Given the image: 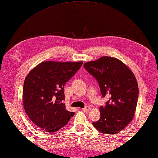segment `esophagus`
Masks as SVG:
<instances>
[{
	"instance_id": "obj_1",
	"label": "esophagus",
	"mask_w": 158,
	"mask_h": 158,
	"mask_svg": "<svg viewBox=\"0 0 158 158\" xmlns=\"http://www.w3.org/2000/svg\"><path fill=\"white\" fill-rule=\"evenodd\" d=\"M91 110V107H86L83 109V111H85V112H87V111H89Z\"/></svg>"
}]
</instances>
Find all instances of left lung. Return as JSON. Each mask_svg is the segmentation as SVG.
<instances>
[{"label":"left lung","instance_id":"8db88e82","mask_svg":"<svg viewBox=\"0 0 158 158\" xmlns=\"http://www.w3.org/2000/svg\"><path fill=\"white\" fill-rule=\"evenodd\" d=\"M84 67L98 81L106 106L94 126L105 134H116L130 123L135 114L138 85L132 71L119 59L104 56L85 63Z\"/></svg>","mask_w":158,"mask_h":158}]
</instances>
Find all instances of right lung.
<instances>
[{"instance_id": "right-lung-1", "label": "right lung", "mask_w": 158, "mask_h": 158, "mask_svg": "<svg viewBox=\"0 0 158 158\" xmlns=\"http://www.w3.org/2000/svg\"><path fill=\"white\" fill-rule=\"evenodd\" d=\"M83 61L47 60L34 67L24 81L23 107L32 122L47 132H55L74 115L66 110L63 87Z\"/></svg>"}]
</instances>
